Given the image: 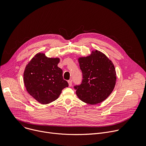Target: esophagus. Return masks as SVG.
<instances>
[{
    "label": "esophagus",
    "instance_id": "34e87169",
    "mask_svg": "<svg viewBox=\"0 0 146 146\" xmlns=\"http://www.w3.org/2000/svg\"><path fill=\"white\" fill-rule=\"evenodd\" d=\"M68 83L69 86H72V80H69L68 81Z\"/></svg>",
    "mask_w": 146,
    "mask_h": 146
}]
</instances>
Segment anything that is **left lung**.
Wrapping results in <instances>:
<instances>
[{
	"label": "left lung",
	"instance_id": "1",
	"mask_svg": "<svg viewBox=\"0 0 146 146\" xmlns=\"http://www.w3.org/2000/svg\"><path fill=\"white\" fill-rule=\"evenodd\" d=\"M83 79L76 85V94L82 102L91 105L104 101L114 89L116 71L112 62L103 53L93 50L90 55L78 58Z\"/></svg>",
	"mask_w": 146,
	"mask_h": 146
}]
</instances>
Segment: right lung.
<instances>
[{
    "instance_id": "add662e5",
    "label": "right lung",
    "mask_w": 146,
    "mask_h": 146,
    "mask_svg": "<svg viewBox=\"0 0 146 146\" xmlns=\"http://www.w3.org/2000/svg\"><path fill=\"white\" fill-rule=\"evenodd\" d=\"M59 58L37 53L26 66L24 82L28 93L38 102L47 104L57 100L62 90L68 86L57 65Z\"/></svg>"
}]
</instances>
